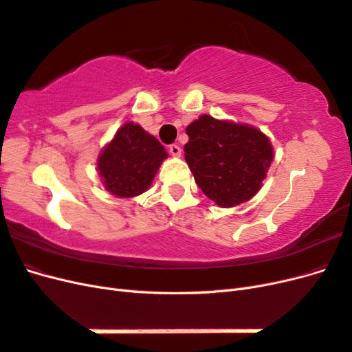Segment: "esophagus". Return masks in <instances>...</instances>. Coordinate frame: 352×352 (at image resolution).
<instances>
[{"label":"esophagus","mask_w":352,"mask_h":352,"mask_svg":"<svg viewBox=\"0 0 352 352\" xmlns=\"http://www.w3.org/2000/svg\"><path fill=\"white\" fill-rule=\"evenodd\" d=\"M168 153L172 154L173 157H180V155H182V150H180L179 145H170L168 146Z\"/></svg>","instance_id":"obj_1"}]
</instances>
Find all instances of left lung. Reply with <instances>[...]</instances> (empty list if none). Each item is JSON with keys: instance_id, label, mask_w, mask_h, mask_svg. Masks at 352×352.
I'll list each match as a JSON object with an SVG mask.
<instances>
[{"instance_id": "1", "label": "left lung", "mask_w": 352, "mask_h": 352, "mask_svg": "<svg viewBox=\"0 0 352 352\" xmlns=\"http://www.w3.org/2000/svg\"><path fill=\"white\" fill-rule=\"evenodd\" d=\"M185 160L197 185L221 208L250 201L263 186L273 145L251 124L199 116L186 127Z\"/></svg>"}]
</instances>
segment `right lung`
<instances>
[{"instance_id":"obj_1","label":"right lung","mask_w":352,"mask_h":352,"mask_svg":"<svg viewBox=\"0 0 352 352\" xmlns=\"http://www.w3.org/2000/svg\"><path fill=\"white\" fill-rule=\"evenodd\" d=\"M166 158L164 146L155 136L127 122L101 150L97 170L105 190L119 198H132L151 186Z\"/></svg>"}]
</instances>
